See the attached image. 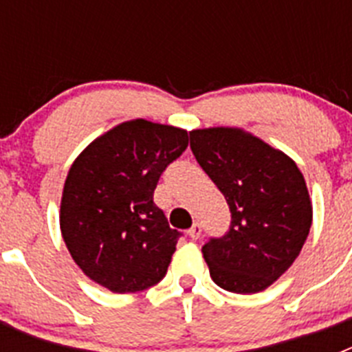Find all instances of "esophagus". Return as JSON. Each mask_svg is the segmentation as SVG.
I'll list each match as a JSON object with an SVG mask.
<instances>
[{
    "label": "esophagus",
    "instance_id": "1",
    "mask_svg": "<svg viewBox=\"0 0 352 352\" xmlns=\"http://www.w3.org/2000/svg\"><path fill=\"white\" fill-rule=\"evenodd\" d=\"M201 232H203V229H201V226H199V223H194V226H192L190 229H188V232H186V234L190 236L192 239H199V236H201Z\"/></svg>",
    "mask_w": 352,
    "mask_h": 352
}]
</instances>
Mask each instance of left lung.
<instances>
[{
    "label": "left lung",
    "instance_id": "obj_1",
    "mask_svg": "<svg viewBox=\"0 0 352 352\" xmlns=\"http://www.w3.org/2000/svg\"><path fill=\"white\" fill-rule=\"evenodd\" d=\"M199 166L231 210V227L203 247L219 287L256 294L280 278L300 256L312 226V201L291 157L234 126L190 132Z\"/></svg>",
    "mask_w": 352,
    "mask_h": 352
}]
</instances>
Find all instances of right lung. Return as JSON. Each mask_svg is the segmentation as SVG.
<instances>
[{
  "instance_id": "add662e5",
  "label": "right lung",
  "mask_w": 352,
  "mask_h": 352,
  "mask_svg": "<svg viewBox=\"0 0 352 352\" xmlns=\"http://www.w3.org/2000/svg\"><path fill=\"white\" fill-rule=\"evenodd\" d=\"M186 146V130L139 118L102 133L74 160L60 227L72 259L89 280L125 294L166 276L179 232L153 203V192Z\"/></svg>"
}]
</instances>
